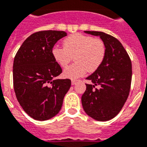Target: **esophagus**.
Wrapping results in <instances>:
<instances>
[{
	"mask_svg": "<svg viewBox=\"0 0 147 147\" xmlns=\"http://www.w3.org/2000/svg\"><path fill=\"white\" fill-rule=\"evenodd\" d=\"M77 82H78V80H72V85H75V84H77Z\"/></svg>",
	"mask_w": 147,
	"mask_h": 147,
	"instance_id": "esophagus-1",
	"label": "esophagus"
}]
</instances>
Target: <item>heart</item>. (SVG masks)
Here are the masks:
<instances>
[{
	"label": "heart",
	"mask_w": 147,
	"mask_h": 147,
	"mask_svg": "<svg viewBox=\"0 0 147 147\" xmlns=\"http://www.w3.org/2000/svg\"><path fill=\"white\" fill-rule=\"evenodd\" d=\"M63 47H55L52 54L56 63L62 67L67 66L75 55L76 63L63 70V75L69 78L83 76L88 70L95 71L106 55V46L103 40L80 33L66 37L63 40Z\"/></svg>",
	"instance_id": "b5f03b06"
}]
</instances>
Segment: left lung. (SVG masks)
<instances>
[{
  "mask_svg": "<svg viewBox=\"0 0 147 147\" xmlns=\"http://www.w3.org/2000/svg\"><path fill=\"white\" fill-rule=\"evenodd\" d=\"M99 36L106 46L103 63L86 78L92 84H86L81 102L86 114L98 121L115 118L127 100L132 81V63L121 42L102 32L84 31ZM98 85L99 88H95Z\"/></svg>",
  "mask_w": 147,
  "mask_h": 147,
  "instance_id": "obj_1",
  "label": "left lung"
}]
</instances>
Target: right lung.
Returning a JSON list of instances; mask_svg holds the SVG:
<instances>
[{
    "instance_id": "add662e5",
    "label": "right lung",
    "mask_w": 147,
    "mask_h": 147,
    "mask_svg": "<svg viewBox=\"0 0 147 147\" xmlns=\"http://www.w3.org/2000/svg\"><path fill=\"white\" fill-rule=\"evenodd\" d=\"M63 31L47 30L33 33L22 43L14 59L15 95L26 114L37 121H47L60 112L69 79H55L62 72L52 54Z\"/></svg>"
}]
</instances>
